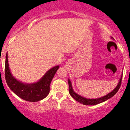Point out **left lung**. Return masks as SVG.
<instances>
[{
	"label": "left lung",
	"mask_w": 130,
	"mask_h": 130,
	"mask_svg": "<svg viewBox=\"0 0 130 130\" xmlns=\"http://www.w3.org/2000/svg\"><path fill=\"white\" fill-rule=\"evenodd\" d=\"M122 76H121L118 85H117V86L116 87V88H115L113 90L111 91V92H110L108 94L106 95L105 96L103 97V98H98V99H86V98H83V97L78 95V94H77L76 93H75L74 92L72 87V84H71L70 79H69V81H68V82H69V93H70L71 96H72L75 100L77 101V102H79V103H80L83 104V105H98V104L101 103H103V102L105 101L108 100V99L111 98V97L113 96V95H114L115 94L118 92L119 89L120 87H121V82H122Z\"/></svg>",
	"instance_id": "left-lung-1"
}]
</instances>
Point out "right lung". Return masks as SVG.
Masks as SVG:
<instances>
[{"instance_id":"add662e5","label":"right lung","mask_w":130,"mask_h":130,"mask_svg":"<svg viewBox=\"0 0 130 130\" xmlns=\"http://www.w3.org/2000/svg\"><path fill=\"white\" fill-rule=\"evenodd\" d=\"M59 66L47 71L40 81L32 84H25L16 79L11 73L8 65V54L5 62V79L8 87L19 98L30 102L39 101L47 97L50 91V84Z\"/></svg>"}]
</instances>
